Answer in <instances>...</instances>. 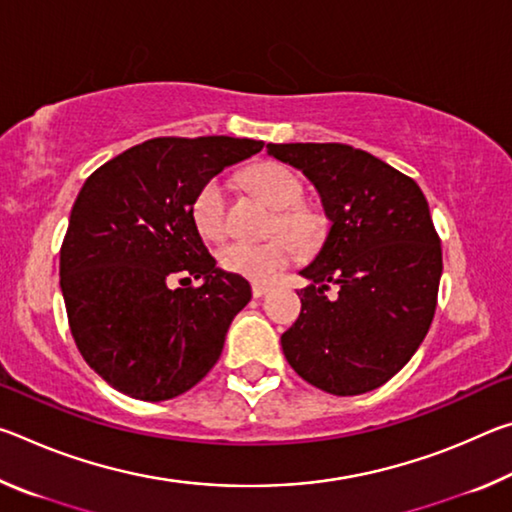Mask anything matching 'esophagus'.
<instances>
[{"label":"esophagus","instance_id":"esophagus-1","mask_svg":"<svg viewBox=\"0 0 512 512\" xmlns=\"http://www.w3.org/2000/svg\"><path fill=\"white\" fill-rule=\"evenodd\" d=\"M268 291H271V287H268V284H253V296H255V298L266 296Z\"/></svg>","mask_w":512,"mask_h":512}]
</instances>
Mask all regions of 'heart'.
Returning a JSON list of instances; mask_svg holds the SVG:
<instances>
[{"label": "heart", "instance_id": "b5f03b06", "mask_svg": "<svg viewBox=\"0 0 512 512\" xmlns=\"http://www.w3.org/2000/svg\"><path fill=\"white\" fill-rule=\"evenodd\" d=\"M248 187L275 207L271 239L228 241L216 250V262L225 273L253 282H268L298 257V248L316 250L327 235V216L318 207L302 201L305 187L289 167L280 162H257L244 173ZM194 228L205 239H219L225 232V187L219 178H207L189 203Z\"/></svg>", "mask_w": 512, "mask_h": 512}]
</instances>
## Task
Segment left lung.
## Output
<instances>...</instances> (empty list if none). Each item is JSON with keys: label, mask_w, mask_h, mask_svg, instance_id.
<instances>
[{"label": "left lung", "mask_w": 512, "mask_h": 512, "mask_svg": "<svg viewBox=\"0 0 512 512\" xmlns=\"http://www.w3.org/2000/svg\"><path fill=\"white\" fill-rule=\"evenodd\" d=\"M318 189L332 228L302 268L300 316L282 334L289 366L332 395H361L397 375L427 336L443 250L415 180L348 144H268ZM335 289L334 297L326 291Z\"/></svg>", "instance_id": "obj_1"}]
</instances>
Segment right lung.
<instances>
[{
  "instance_id": "add662e5",
  "label": "right lung",
  "mask_w": 512,
  "mask_h": 512,
  "mask_svg": "<svg viewBox=\"0 0 512 512\" xmlns=\"http://www.w3.org/2000/svg\"><path fill=\"white\" fill-rule=\"evenodd\" d=\"M262 146L225 135L153 137L85 180L60 246V289L76 348L119 393L171 400L219 361L253 291L216 268L189 203L207 178ZM176 276L184 287L171 290Z\"/></svg>"
}]
</instances>
